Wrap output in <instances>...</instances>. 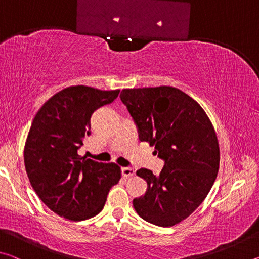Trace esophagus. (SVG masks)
Listing matches in <instances>:
<instances>
[{"mask_svg":"<svg viewBox=\"0 0 259 259\" xmlns=\"http://www.w3.org/2000/svg\"><path fill=\"white\" fill-rule=\"evenodd\" d=\"M122 172H123L124 177H128V178L135 176V174H136L135 170L133 168H130V166H125V168L122 169Z\"/></svg>","mask_w":259,"mask_h":259,"instance_id":"34e87169","label":"esophagus"}]
</instances>
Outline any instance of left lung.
Segmentation results:
<instances>
[{
    "mask_svg": "<svg viewBox=\"0 0 259 259\" xmlns=\"http://www.w3.org/2000/svg\"><path fill=\"white\" fill-rule=\"evenodd\" d=\"M138 130L140 142L155 146L164 161L159 176L139 169L147 182L145 195L134 199L144 221L161 227L187 218L214 183L219 169V145L203 108L172 87L123 89L120 95Z\"/></svg>",
    "mask_w": 259,
    "mask_h": 259,
    "instance_id": "8db88e82",
    "label": "left lung"
}]
</instances>
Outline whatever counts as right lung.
Segmentation results:
<instances>
[{"instance_id": "add662e5", "label": "right lung", "mask_w": 259, "mask_h": 259, "mask_svg": "<svg viewBox=\"0 0 259 259\" xmlns=\"http://www.w3.org/2000/svg\"><path fill=\"white\" fill-rule=\"evenodd\" d=\"M119 93L69 87L52 96L34 117L24 150L26 172L38 198L60 217L80 222L98 214L120 181L117 164L77 154L91 134L93 113Z\"/></svg>"}]
</instances>
